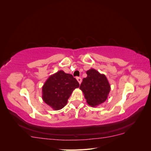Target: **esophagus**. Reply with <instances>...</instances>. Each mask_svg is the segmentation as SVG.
Wrapping results in <instances>:
<instances>
[{
  "instance_id": "esophagus-1",
  "label": "esophagus",
  "mask_w": 151,
  "mask_h": 151,
  "mask_svg": "<svg viewBox=\"0 0 151 151\" xmlns=\"http://www.w3.org/2000/svg\"><path fill=\"white\" fill-rule=\"evenodd\" d=\"M77 81L79 82V84H81V82H82V79L81 78V77H77Z\"/></svg>"
}]
</instances>
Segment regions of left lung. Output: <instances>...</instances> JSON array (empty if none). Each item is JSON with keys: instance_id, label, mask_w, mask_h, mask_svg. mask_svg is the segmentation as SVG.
Segmentation results:
<instances>
[{"instance_id": "obj_1", "label": "left lung", "mask_w": 151, "mask_h": 151, "mask_svg": "<svg viewBox=\"0 0 151 151\" xmlns=\"http://www.w3.org/2000/svg\"><path fill=\"white\" fill-rule=\"evenodd\" d=\"M87 77L84 78L80 86L86 102L91 106L96 107L103 103L108 98L111 89L110 84L104 74H101L94 68L86 72Z\"/></svg>"}]
</instances>
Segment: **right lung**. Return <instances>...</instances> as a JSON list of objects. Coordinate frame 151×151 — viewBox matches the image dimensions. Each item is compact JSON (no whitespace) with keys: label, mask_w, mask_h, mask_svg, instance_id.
<instances>
[{"label":"right lung","mask_w":151,"mask_h":151,"mask_svg":"<svg viewBox=\"0 0 151 151\" xmlns=\"http://www.w3.org/2000/svg\"><path fill=\"white\" fill-rule=\"evenodd\" d=\"M79 87L72 75L59 70L50 76L43 84L42 99L54 110H59L65 106L73 91Z\"/></svg>","instance_id":"1"}]
</instances>
